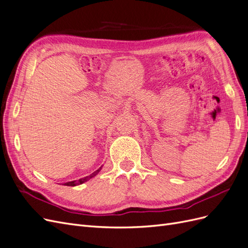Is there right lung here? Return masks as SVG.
Wrapping results in <instances>:
<instances>
[{"instance_id":"obj_1","label":"right lung","mask_w":248,"mask_h":248,"mask_svg":"<svg viewBox=\"0 0 248 248\" xmlns=\"http://www.w3.org/2000/svg\"><path fill=\"white\" fill-rule=\"evenodd\" d=\"M101 170V168L100 169H98L97 170H95L93 174H91L90 176H88V177H85V178H81V179H79V180H78V181H71V182H67V183H65L64 185H67V186H76V185H79V184H81V183H84V182H86V181H88L89 179H91V178H93V177H95L97 174H98L99 172V170Z\"/></svg>"}]
</instances>
